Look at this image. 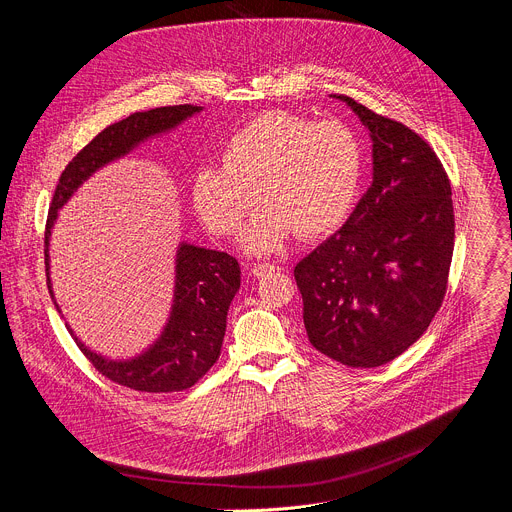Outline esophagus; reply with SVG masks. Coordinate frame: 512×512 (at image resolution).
I'll use <instances>...</instances> for the list:
<instances>
[{"label": "esophagus", "instance_id": "1", "mask_svg": "<svg viewBox=\"0 0 512 512\" xmlns=\"http://www.w3.org/2000/svg\"><path fill=\"white\" fill-rule=\"evenodd\" d=\"M275 269H279V267L273 265V263H257V265H253V275L261 277V275H267V273H271Z\"/></svg>", "mask_w": 512, "mask_h": 512}]
</instances>
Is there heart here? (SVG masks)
Segmentation results:
<instances>
[{"mask_svg": "<svg viewBox=\"0 0 512 512\" xmlns=\"http://www.w3.org/2000/svg\"><path fill=\"white\" fill-rule=\"evenodd\" d=\"M221 166H200L192 202L218 237L233 235L251 206L263 202L241 235L247 253L277 251L291 235L316 239L338 229L360 190L364 148L340 119L265 111L221 145Z\"/></svg>", "mask_w": 512, "mask_h": 512, "instance_id": "obj_1", "label": "heart"}]
</instances>
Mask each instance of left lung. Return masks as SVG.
<instances>
[{
    "instance_id": "left-lung-1",
    "label": "left lung",
    "mask_w": 512,
    "mask_h": 512,
    "mask_svg": "<svg viewBox=\"0 0 512 512\" xmlns=\"http://www.w3.org/2000/svg\"><path fill=\"white\" fill-rule=\"evenodd\" d=\"M373 137V184L294 277L312 346L352 369L403 354L442 308L454 255L450 178L411 127L336 95Z\"/></svg>"
}]
</instances>
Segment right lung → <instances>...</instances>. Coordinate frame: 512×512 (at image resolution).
I'll use <instances>...</instances> for the list:
<instances>
[{
  "label": "right lung",
  "instance_id": "right-lung-1",
  "mask_svg": "<svg viewBox=\"0 0 512 512\" xmlns=\"http://www.w3.org/2000/svg\"><path fill=\"white\" fill-rule=\"evenodd\" d=\"M196 111H200V107L188 103L137 111L105 127L68 162L58 178L44 231V263L50 296L48 239L58 208L95 170L127 154L133 145L150 135L172 129ZM176 261V296L172 316L162 338L145 354L127 362L107 360L91 352L68 328L81 352L105 379L133 391L174 393L196 385L221 356L227 312L241 285L239 261L229 253L200 249L186 243L180 245Z\"/></svg>",
  "mask_w": 512,
  "mask_h": 512
}]
</instances>
